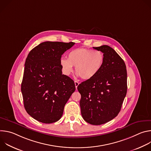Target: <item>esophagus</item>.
Instances as JSON below:
<instances>
[{
	"label": "esophagus",
	"instance_id": "obj_1",
	"mask_svg": "<svg viewBox=\"0 0 151 151\" xmlns=\"http://www.w3.org/2000/svg\"><path fill=\"white\" fill-rule=\"evenodd\" d=\"M79 82H78V81H75V87H76V88H77V87H78V86L79 85Z\"/></svg>",
	"mask_w": 151,
	"mask_h": 151
}]
</instances>
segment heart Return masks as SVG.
Wrapping results in <instances>:
<instances>
[{
	"label": "heart",
	"mask_w": 151,
	"mask_h": 151,
	"mask_svg": "<svg viewBox=\"0 0 151 151\" xmlns=\"http://www.w3.org/2000/svg\"><path fill=\"white\" fill-rule=\"evenodd\" d=\"M104 61V56L100 51L79 48L70 51L68 59L61 58L60 63L64 75H69L75 66L78 75L83 79L88 80L100 72Z\"/></svg>",
	"instance_id": "1"
}]
</instances>
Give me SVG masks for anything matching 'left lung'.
Instances as JSON below:
<instances>
[{"label": "left lung", "instance_id": "8db88e82", "mask_svg": "<svg viewBox=\"0 0 151 151\" xmlns=\"http://www.w3.org/2000/svg\"><path fill=\"white\" fill-rule=\"evenodd\" d=\"M104 56L103 66L93 78L78 86L81 95V115L88 123L98 125L115 118L121 111L127 94V73L125 64L111 47H93Z\"/></svg>", "mask_w": 151, "mask_h": 151}]
</instances>
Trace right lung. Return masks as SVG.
<instances>
[{
    "label": "right lung",
    "instance_id": "1",
    "mask_svg": "<svg viewBox=\"0 0 151 151\" xmlns=\"http://www.w3.org/2000/svg\"><path fill=\"white\" fill-rule=\"evenodd\" d=\"M74 42H42L29 53L21 83L26 112L45 124L58 121L64 107L75 91L74 81L62 74L61 55Z\"/></svg>",
    "mask_w": 151,
    "mask_h": 151
}]
</instances>
